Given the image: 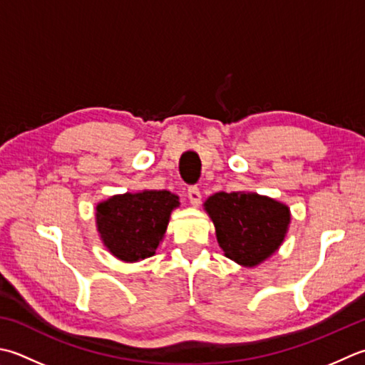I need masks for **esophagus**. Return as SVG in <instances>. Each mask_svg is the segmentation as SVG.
I'll return each mask as SVG.
<instances>
[{"label":"esophagus","mask_w":365,"mask_h":365,"mask_svg":"<svg viewBox=\"0 0 365 365\" xmlns=\"http://www.w3.org/2000/svg\"><path fill=\"white\" fill-rule=\"evenodd\" d=\"M201 197H202L201 190H199L197 187L188 188V199L192 205H199V202H201Z\"/></svg>","instance_id":"esophagus-1"}]
</instances>
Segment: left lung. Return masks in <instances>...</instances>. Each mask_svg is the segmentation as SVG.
Listing matches in <instances>:
<instances>
[{
	"mask_svg": "<svg viewBox=\"0 0 365 365\" xmlns=\"http://www.w3.org/2000/svg\"><path fill=\"white\" fill-rule=\"evenodd\" d=\"M227 258L253 267L269 258L287 234L289 209L255 192H217L205 202Z\"/></svg>",
	"mask_w": 365,
	"mask_h": 365,
	"instance_id": "left-lung-1",
	"label": "left lung"
}]
</instances>
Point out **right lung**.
<instances>
[{"instance_id": "right-lung-1", "label": "right lung", "mask_w": 365, "mask_h": 365, "mask_svg": "<svg viewBox=\"0 0 365 365\" xmlns=\"http://www.w3.org/2000/svg\"><path fill=\"white\" fill-rule=\"evenodd\" d=\"M178 197L166 190L113 196L96 207L98 231L104 245L121 261L148 258L166 232Z\"/></svg>"}]
</instances>
